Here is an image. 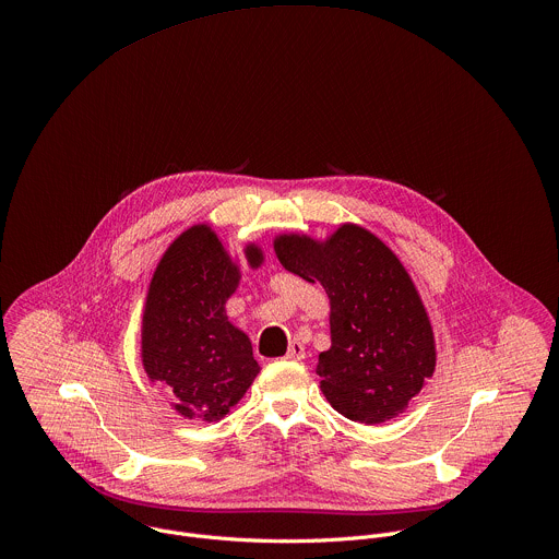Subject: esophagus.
I'll use <instances>...</instances> for the list:
<instances>
[{"mask_svg": "<svg viewBox=\"0 0 559 559\" xmlns=\"http://www.w3.org/2000/svg\"><path fill=\"white\" fill-rule=\"evenodd\" d=\"M285 357H287V359H302V357H305V346H302V342H300V340H292Z\"/></svg>", "mask_w": 559, "mask_h": 559, "instance_id": "esophagus-1", "label": "esophagus"}]
</instances>
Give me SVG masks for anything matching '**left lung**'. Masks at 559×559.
Listing matches in <instances>:
<instances>
[{"mask_svg": "<svg viewBox=\"0 0 559 559\" xmlns=\"http://www.w3.org/2000/svg\"><path fill=\"white\" fill-rule=\"evenodd\" d=\"M281 265L320 283L331 302V348L318 357L320 389L346 419H395L432 378L437 350L419 292L395 252L355 224L326 241L281 235Z\"/></svg>", "mask_w": 559, "mask_h": 559, "instance_id": "obj_1", "label": "left lung"}]
</instances>
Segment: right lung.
<instances>
[{"label": "right lung", "mask_w": 559, "mask_h": 559, "mask_svg": "<svg viewBox=\"0 0 559 559\" xmlns=\"http://www.w3.org/2000/svg\"><path fill=\"white\" fill-rule=\"evenodd\" d=\"M250 267L263 263L246 246ZM239 267L211 226L183 230L162 254L144 302L142 364L186 419L219 421L261 370L250 337L226 316Z\"/></svg>", "instance_id": "1"}]
</instances>
